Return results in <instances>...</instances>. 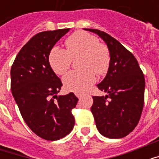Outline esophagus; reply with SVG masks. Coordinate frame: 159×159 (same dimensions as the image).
<instances>
[{
	"label": "esophagus",
	"instance_id": "1",
	"mask_svg": "<svg viewBox=\"0 0 159 159\" xmlns=\"http://www.w3.org/2000/svg\"><path fill=\"white\" fill-rule=\"evenodd\" d=\"M76 97H77V98H78V99H81V97H82V94H81V93H76Z\"/></svg>",
	"mask_w": 159,
	"mask_h": 159
}]
</instances>
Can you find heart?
I'll list each match as a JSON object with an SVG mask.
<instances>
[{"label": "heart", "instance_id": "heart-1", "mask_svg": "<svg viewBox=\"0 0 159 159\" xmlns=\"http://www.w3.org/2000/svg\"><path fill=\"white\" fill-rule=\"evenodd\" d=\"M67 51L53 47L49 52L48 61L57 75L67 71L72 59L82 56L79 66L81 70H73L63 77L66 89L75 93L85 92L95 81V74L103 75L110 64V53L105 45L99 42L96 36L84 31H76L66 42Z\"/></svg>", "mask_w": 159, "mask_h": 159}]
</instances>
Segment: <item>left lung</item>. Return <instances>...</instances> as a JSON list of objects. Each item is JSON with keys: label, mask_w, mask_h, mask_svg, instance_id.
<instances>
[{"label": "left lung", "mask_w": 159, "mask_h": 159, "mask_svg": "<svg viewBox=\"0 0 159 159\" xmlns=\"http://www.w3.org/2000/svg\"><path fill=\"white\" fill-rule=\"evenodd\" d=\"M84 30L100 36L110 53L107 76L97 85L107 94L93 96L91 107L97 129L107 138H123L136 127L143 110V72L134 56L112 36L99 30Z\"/></svg>", "instance_id": "left-lung-1"}]
</instances>
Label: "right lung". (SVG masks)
I'll use <instances>...</instances> for the list:
<instances>
[{
    "instance_id": "add662e5",
    "label": "right lung",
    "mask_w": 159,
    "mask_h": 159,
    "mask_svg": "<svg viewBox=\"0 0 159 159\" xmlns=\"http://www.w3.org/2000/svg\"><path fill=\"white\" fill-rule=\"evenodd\" d=\"M69 30L36 34L19 51L11 68V90L23 119L47 140L66 136L75 124L71 111L78 99L73 93L57 95L63 84L48 61L51 49Z\"/></svg>"
}]
</instances>
